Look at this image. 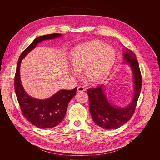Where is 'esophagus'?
<instances>
[{"instance_id":"1","label":"esophagus","mask_w":160,"mask_h":160,"mask_svg":"<svg viewBox=\"0 0 160 160\" xmlns=\"http://www.w3.org/2000/svg\"><path fill=\"white\" fill-rule=\"evenodd\" d=\"M84 90H85L84 87H82V86H78V88H77V92H83Z\"/></svg>"}]
</instances>
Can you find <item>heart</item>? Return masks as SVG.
I'll list each match as a JSON object with an SVG mask.
<instances>
[{
    "mask_svg": "<svg viewBox=\"0 0 160 160\" xmlns=\"http://www.w3.org/2000/svg\"><path fill=\"white\" fill-rule=\"evenodd\" d=\"M70 59L73 75L83 68V78L91 85L102 82L109 74L117 60L112 48L99 40H92L78 44L71 51Z\"/></svg>",
    "mask_w": 160,
    "mask_h": 160,
    "instance_id": "1",
    "label": "heart"
}]
</instances>
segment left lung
Here are the masks:
<instances>
[{"label":"left lung","instance_id":"1","mask_svg":"<svg viewBox=\"0 0 160 160\" xmlns=\"http://www.w3.org/2000/svg\"><path fill=\"white\" fill-rule=\"evenodd\" d=\"M136 58L132 51H123V62L128 64L131 68L134 89L132 101L127 106L118 107L111 104L106 97L103 85L87 90L91 117L96 124L104 129L118 128L126 123L133 115L142 87L141 73Z\"/></svg>","mask_w":160,"mask_h":160}]
</instances>
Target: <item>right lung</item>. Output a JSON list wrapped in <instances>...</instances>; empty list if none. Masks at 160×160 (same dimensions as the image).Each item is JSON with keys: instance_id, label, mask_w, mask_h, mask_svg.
<instances>
[{"instance_id": "obj_1", "label": "right lung", "mask_w": 160, "mask_h": 160, "mask_svg": "<svg viewBox=\"0 0 160 160\" xmlns=\"http://www.w3.org/2000/svg\"><path fill=\"white\" fill-rule=\"evenodd\" d=\"M62 34L53 33L36 38L20 55L14 78L16 95L22 115L34 126L40 128H51L57 126L63 120L68 103L75 96L77 87L72 90H60L51 98L38 99L30 96L22 87L20 78V65L23 59L37 45L47 40L54 39Z\"/></svg>"}]
</instances>
